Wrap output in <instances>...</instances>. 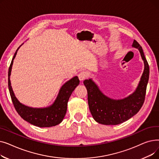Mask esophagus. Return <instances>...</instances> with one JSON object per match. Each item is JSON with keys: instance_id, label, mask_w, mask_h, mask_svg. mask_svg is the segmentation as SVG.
I'll return each instance as SVG.
<instances>
[{"instance_id": "34e87169", "label": "esophagus", "mask_w": 159, "mask_h": 159, "mask_svg": "<svg viewBox=\"0 0 159 159\" xmlns=\"http://www.w3.org/2000/svg\"><path fill=\"white\" fill-rule=\"evenodd\" d=\"M88 77V74L85 71H82L80 73V74L79 75V80H80V82H83Z\"/></svg>"}]
</instances>
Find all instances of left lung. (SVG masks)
Instances as JSON below:
<instances>
[{"label": "left lung", "mask_w": 159, "mask_h": 159, "mask_svg": "<svg viewBox=\"0 0 159 159\" xmlns=\"http://www.w3.org/2000/svg\"><path fill=\"white\" fill-rule=\"evenodd\" d=\"M132 47L139 49L144 64V71L134 92L121 99H113L104 95L92 79L84 81L88 91L90 112L94 120L99 124H121L137 114L143 105L149 80V68L143 48L135 40H133Z\"/></svg>", "instance_id": "left-lung-1"}]
</instances>
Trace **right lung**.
<instances>
[{"instance_id":"obj_1","label":"right lung","mask_w":159,"mask_h":159,"mask_svg":"<svg viewBox=\"0 0 159 159\" xmlns=\"http://www.w3.org/2000/svg\"><path fill=\"white\" fill-rule=\"evenodd\" d=\"M22 45L15 52L8 71V88L14 107L21 117L31 124L40 128L55 126L63 120L66 113L69 98L74 89L79 84L80 80L78 77L75 76L65 82L58 91L54 102L49 106L46 107H31L22 104L15 97L10 81L13 60Z\"/></svg>"}]
</instances>
